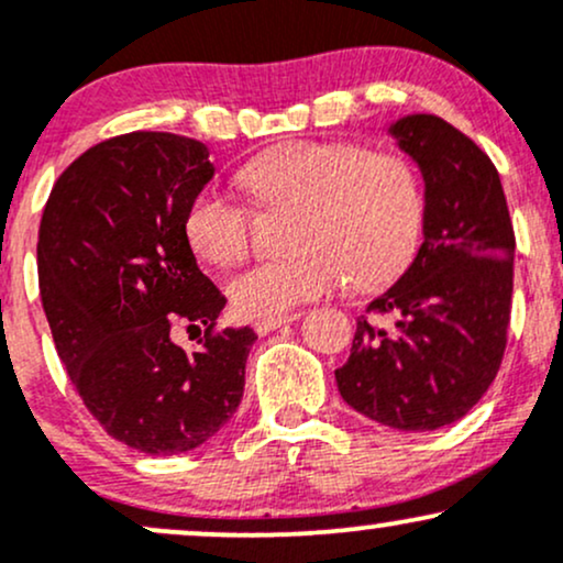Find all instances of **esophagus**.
I'll return each mask as SVG.
<instances>
[{
	"mask_svg": "<svg viewBox=\"0 0 563 563\" xmlns=\"http://www.w3.org/2000/svg\"><path fill=\"white\" fill-rule=\"evenodd\" d=\"M301 314L299 312H290V314H280V318H267V320H256V325H254V331L260 333V335H267V333H273V331H277V328H283V325H288V322H294V320H299Z\"/></svg>",
	"mask_w": 563,
	"mask_h": 563,
	"instance_id": "34e87169",
	"label": "esophagus"
}]
</instances>
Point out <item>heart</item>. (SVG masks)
Masks as SVG:
<instances>
[{"label":"heart","instance_id":"1","mask_svg":"<svg viewBox=\"0 0 563 563\" xmlns=\"http://www.w3.org/2000/svg\"><path fill=\"white\" fill-rule=\"evenodd\" d=\"M241 183L267 211L296 209L290 260H267L230 280L232 307L245 318H280L299 303L352 280L378 290L416 260L426 196L402 153L354 142H288L243 166ZM200 260L230 267L254 235L251 209L219 192H200L185 217Z\"/></svg>","mask_w":563,"mask_h":563}]
</instances>
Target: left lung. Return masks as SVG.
Returning <instances> with one entry per match:
<instances>
[{
    "mask_svg": "<svg viewBox=\"0 0 563 563\" xmlns=\"http://www.w3.org/2000/svg\"><path fill=\"white\" fill-rule=\"evenodd\" d=\"M389 132L421 166L423 243L405 275L367 303L335 384L371 421L434 431L461 421L500 371L514 299V222L495 164L461 129L416 113Z\"/></svg>",
    "mask_w": 563,
    "mask_h": 563,
    "instance_id": "left-lung-1",
    "label": "left lung"
}]
</instances>
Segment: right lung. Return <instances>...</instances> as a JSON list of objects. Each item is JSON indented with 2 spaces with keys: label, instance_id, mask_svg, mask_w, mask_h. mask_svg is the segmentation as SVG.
<instances>
[{
  "label": "right lung",
  "instance_id": "1",
  "mask_svg": "<svg viewBox=\"0 0 563 563\" xmlns=\"http://www.w3.org/2000/svg\"><path fill=\"white\" fill-rule=\"evenodd\" d=\"M214 177L209 147L172 132L97 142L57 177L38 224V290L57 357L87 410L147 455L196 450L235 416L251 328L217 331L219 288L185 217ZM177 327L203 330L196 353Z\"/></svg>",
  "mask_w": 563,
  "mask_h": 563
}]
</instances>
